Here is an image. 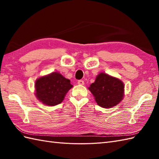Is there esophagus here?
<instances>
[{"label":"esophagus","instance_id":"1","mask_svg":"<svg viewBox=\"0 0 159 159\" xmlns=\"http://www.w3.org/2000/svg\"><path fill=\"white\" fill-rule=\"evenodd\" d=\"M84 84H85V82H84L83 80H78V85H83Z\"/></svg>","mask_w":159,"mask_h":159}]
</instances>
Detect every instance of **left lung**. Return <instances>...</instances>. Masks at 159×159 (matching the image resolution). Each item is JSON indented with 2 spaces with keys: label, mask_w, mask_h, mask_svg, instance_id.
<instances>
[{
  "label": "left lung",
  "mask_w": 159,
  "mask_h": 159,
  "mask_svg": "<svg viewBox=\"0 0 159 159\" xmlns=\"http://www.w3.org/2000/svg\"><path fill=\"white\" fill-rule=\"evenodd\" d=\"M96 102L102 108H112L119 104L124 96V84L117 78L100 72L95 82L88 87Z\"/></svg>",
  "instance_id": "1"
}]
</instances>
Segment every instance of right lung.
Returning <instances> with one entry per match:
<instances>
[{
	"instance_id": "1",
	"label": "right lung",
	"mask_w": 159,
	"mask_h": 159,
	"mask_svg": "<svg viewBox=\"0 0 159 159\" xmlns=\"http://www.w3.org/2000/svg\"><path fill=\"white\" fill-rule=\"evenodd\" d=\"M73 87L70 80L57 72L38 78L35 83V95L43 104L55 106L62 102Z\"/></svg>"
}]
</instances>
